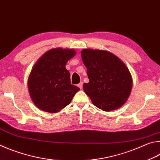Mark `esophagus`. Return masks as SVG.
Returning <instances> with one entry per match:
<instances>
[{
  "instance_id": "obj_1",
  "label": "esophagus",
  "mask_w": 160,
  "mask_h": 160,
  "mask_svg": "<svg viewBox=\"0 0 160 160\" xmlns=\"http://www.w3.org/2000/svg\"><path fill=\"white\" fill-rule=\"evenodd\" d=\"M82 85H83V82H80L78 85V88H79L80 89H82Z\"/></svg>"
}]
</instances>
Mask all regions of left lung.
Instances as JSON below:
<instances>
[{"mask_svg": "<svg viewBox=\"0 0 160 160\" xmlns=\"http://www.w3.org/2000/svg\"><path fill=\"white\" fill-rule=\"evenodd\" d=\"M81 57L89 80L83 84V89L93 104L107 112L124 105L132 88L126 65L108 51L84 49Z\"/></svg>", "mask_w": 160, "mask_h": 160, "instance_id": "1", "label": "left lung"}]
</instances>
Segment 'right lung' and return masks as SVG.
I'll use <instances>...</instances> for the list:
<instances>
[{
	"label": "right lung",
	"mask_w": 160,
	"mask_h": 160,
	"mask_svg": "<svg viewBox=\"0 0 160 160\" xmlns=\"http://www.w3.org/2000/svg\"><path fill=\"white\" fill-rule=\"evenodd\" d=\"M76 52L72 49L54 48L37 61L28 79V89L33 103L39 109L57 112L71 103L80 88L71 84L66 68Z\"/></svg>",
	"instance_id": "add662e5"
}]
</instances>
